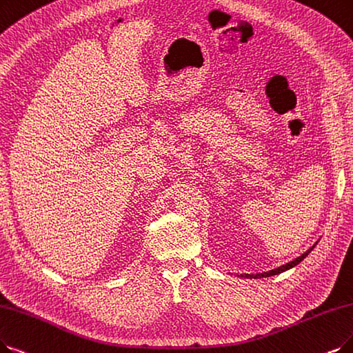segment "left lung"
Here are the masks:
<instances>
[{"instance_id":"8db88e82","label":"left lung","mask_w":353,"mask_h":353,"mask_svg":"<svg viewBox=\"0 0 353 353\" xmlns=\"http://www.w3.org/2000/svg\"><path fill=\"white\" fill-rule=\"evenodd\" d=\"M317 245V243H316ZM314 245V246H316ZM314 246H312L305 253H303L301 256H299V258H295L294 261H291V262H288V263H285V265H283V266H279V268H275V270H272V271H268V272H262V274H245V275H241V276H243V278H266V276H272V275H278V274H281V272H285V271H288V270H291V268H294L295 265H299L310 252H312L313 249H314Z\"/></svg>"}]
</instances>
